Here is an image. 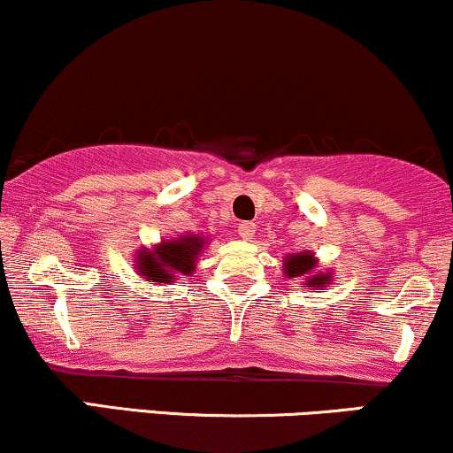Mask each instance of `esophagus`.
<instances>
[{
  "mask_svg": "<svg viewBox=\"0 0 453 453\" xmlns=\"http://www.w3.org/2000/svg\"><path fill=\"white\" fill-rule=\"evenodd\" d=\"M255 234V223L250 221H244V223H238V236L242 238V241H250Z\"/></svg>",
  "mask_w": 453,
  "mask_h": 453,
  "instance_id": "obj_1",
  "label": "esophagus"
}]
</instances>
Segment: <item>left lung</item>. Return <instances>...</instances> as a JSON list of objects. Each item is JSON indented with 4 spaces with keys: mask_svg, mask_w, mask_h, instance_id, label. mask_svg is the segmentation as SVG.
I'll use <instances>...</instances> for the list:
<instances>
[{
    "mask_svg": "<svg viewBox=\"0 0 453 453\" xmlns=\"http://www.w3.org/2000/svg\"><path fill=\"white\" fill-rule=\"evenodd\" d=\"M314 268V257L308 253H299V255H291L285 261V272L288 279H296V276H306L310 270ZM329 276L326 274H316L312 279H308L306 285L308 287H325Z\"/></svg>",
    "mask_w": 453,
    "mask_h": 453,
    "instance_id": "8db88e82",
    "label": "left lung"
}]
</instances>
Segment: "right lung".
<instances>
[{"mask_svg": "<svg viewBox=\"0 0 453 453\" xmlns=\"http://www.w3.org/2000/svg\"><path fill=\"white\" fill-rule=\"evenodd\" d=\"M203 244V238L183 236L179 241L162 242L154 250H139L137 272L150 282H173L174 276H192Z\"/></svg>", "mask_w": 453, "mask_h": 453, "instance_id": "add662e5", "label": "right lung"}]
</instances>
